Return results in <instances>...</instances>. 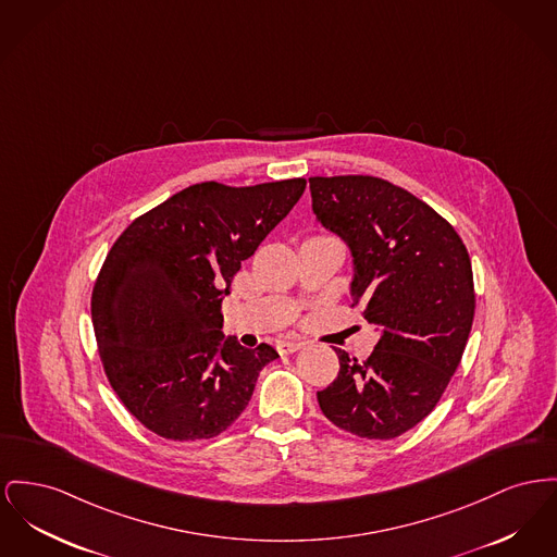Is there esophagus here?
<instances>
[{"instance_id": "esophagus-1", "label": "esophagus", "mask_w": 557, "mask_h": 557, "mask_svg": "<svg viewBox=\"0 0 557 557\" xmlns=\"http://www.w3.org/2000/svg\"><path fill=\"white\" fill-rule=\"evenodd\" d=\"M302 347H305V343L302 341H295V338H286V341L277 343L280 354H295V351L302 349Z\"/></svg>"}]
</instances>
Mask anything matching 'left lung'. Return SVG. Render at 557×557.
<instances>
[{
	"mask_svg": "<svg viewBox=\"0 0 557 557\" xmlns=\"http://www.w3.org/2000/svg\"><path fill=\"white\" fill-rule=\"evenodd\" d=\"M313 214L351 250V300L381 338L366 361L343 349L318 401L327 421L366 440L421 423L460 363L475 313L471 261L455 227L376 176L309 178Z\"/></svg>",
	"mask_w": 557,
	"mask_h": 557,
	"instance_id": "8db88e82",
	"label": "left lung"
}]
</instances>
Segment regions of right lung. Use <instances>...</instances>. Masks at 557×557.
I'll return each mask as SVG.
<instances>
[{"instance_id":"add662e5","label":"right lung","mask_w":557,"mask_h":557,"mask_svg":"<svg viewBox=\"0 0 557 557\" xmlns=\"http://www.w3.org/2000/svg\"><path fill=\"white\" fill-rule=\"evenodd\" d=\"M305 185H191L113 244L92 290V324L113 392L149 431L174 442L223 433L280 358L267 343L248 349L225 338L221 302Z\"/></svg>"}]
</instances>
